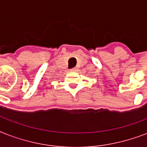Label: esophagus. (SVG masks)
<instances>
[{
    "label": "esophagus",
    "mask_w": 147,
    "mask_h": 147,
    "mask_svg": "<svg viewBox=\"0 0 147 147\" xmlns=\"http://www.w3.org/2000/svg\"><path fill=\"white\" fill-rule=\"evenodd\" d=\"M77 69H77L76 67H75V68H72V69H71V71H77Z\"/></svg>",
    "instance_id": "obj_1"
}]
</instances>
